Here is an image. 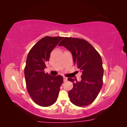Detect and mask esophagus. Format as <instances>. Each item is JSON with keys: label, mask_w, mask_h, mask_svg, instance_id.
Here are the masks:
<instances>
[{"label": "esophagus", "mask_w": 127, "mask_h": 127, "mask_svg": "<svg viewBox=\"0 0 127 127\" xmlns=\"http://www.w3.org/2000/svg\"><path fill=\"white\" fill-rule=\"evenodd\" d=\"M67 80V78L66 77H64V82H66Z\"/></svg>", "instance_id": "1"}]
</instances>
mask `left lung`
Segmentation results:
<instances>
[{
    "label": "left lung",
    "instance_id": "obj_1",
    "mask_svg": "<svg viewBox=\"0 0 127 127\" xmlns=\"http://www.w3.org/2000/svg\"><path fill=\"white\" fill-rule=\"evenodd\" d=\"M64 46L72 55L74 64L82 73L80 82L73 83L68 92L70 102L78 106H85L93 103L97 97L103 85L104 69L100 55L90 43L82 39L66 37L59 46Z\"/></svg>",
    "mask_w": 127,
    "mask_h": 127
}]
</instances>
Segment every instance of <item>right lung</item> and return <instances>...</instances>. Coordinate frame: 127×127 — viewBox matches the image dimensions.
Listing matches in <instances>:
<instances>
[{
	"label": "right lung",
	"instance_id": "obj_1",
	"mask_svg": "<svg viewBox=\"0 0 127 127\" xmlns=\"http://www.w3.org/2000/svg\"><path fill=\"white\" fill-rule=\"evenodd\" d=\"M64 37L45 36L34 45L27 57L24 75L27 90L36 104L48 107L57 99L64 81L61 75L45 73L50 53Z\"/></svg>",
	"mask_w": 127,
	"mask_h": 127
}]
</instances>
